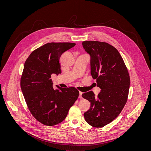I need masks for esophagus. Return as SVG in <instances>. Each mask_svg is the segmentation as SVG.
Segmentation results:
<instances>
[{"label":"esophagus","mask_w":151,"mask_h":151,"mask_svg":"<svg viewBox=\"0 0 151 151\" xmlns=\"http://www.w3.org/2000/svg\"><path fill=\"white\" fill-rule=\"evenodd\" d=\"M82 94H83V92H79V98H80V99H81V98H82Z\"/></svg>","instance_id":"obj_1"}]
</instances>
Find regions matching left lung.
<instances>
[{
  "label": "left lung",
  "mask_w": 151,
  "mask_h": 151,
  "mask_svg": "<svg viewBox=\"0 0 151 151\" xmlns=\"http://www.w3.org/2000/svg\"><path fill=\"white\" fill-rule=\"evenodd\" d=\"M82 45L90 56L91 75L101 89L97 97L92 91L82 94L91 103L84 116L91 126L102 127L114 120L124 108L129 91V74L113 46L99 41H84Z\"/></svg>",
  "instance_id": "1"
}]
</instances>
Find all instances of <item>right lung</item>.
Listing matches in <instances>:
<instances>
[{
    "label": "right lung",
    "instance_id": "right-lung-1",
    "mask_svg": "<svg viewBox=\"0 0 151 151\" xmlns=\"http://www.w3.org/2000/svg\"><path fill=\"white\" fill-rule=\"evenodd\" d=\"M75 43L51 42L33 51L26 60L21 88L31 114L46 126L63 121L70 108L79 97L74 87L54 89L51 75L61 73L60 58Z\"/></svg>",
    "mask_w": 151,
    "mask_h": 151
}]
</instances>
